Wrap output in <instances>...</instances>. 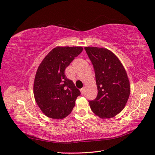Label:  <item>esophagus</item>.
<instances>
[{"mask_svg":"<svg viewBox=\"0 0 155 155\" xmlns=\"http://www.w3.org/2000/svg\"><path fill=\"white\" fill-rule=\"evenodd\" d=\"M80 91H81V94H84V88H81V89H80Z\"/></svg>","mask_w":155,"mask_h":155,"instance_id":"1","label":"esophagus"}]
</instances>
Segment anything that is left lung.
Returning <instances> with one entry per match:
<instances>
[{
  "label": "left lung",
  "mask_w": 155,
  "mask_h": 155,
  "mask_svg": "<svg viewBox=\"0 0 155 155\" xmlns=\"http://www.w3.org/2000/svg\"><path fill=\"white\" fill-rule=\"evenodd\" d=\"M94 68L98 94L89 101L91 111L103 119L112 118L127 104L130 87L124 67L110 50L97 47H85Z\"/></svg>",
  "instance_id": "8db88e82"
}]
</instances>
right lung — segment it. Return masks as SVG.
I'll return each instance as SVG.
<instances>
[{"instance_id":"right-lung-1","label":"right lung","mask_w":155,"mask_h":155,"mask_svg":"<svg viewBox=\"0 0 155 155\" xmlns=\"http://www.w3.org/2000/svg\"><path fill=\"white\" fill-rule=\"evenodd\" d=\"M82 51L80 46L54 48L38 68L34 83V98L41 111L50 118L61 119L70 114L81 94L64 71Z\"/></svg>"}]
</instances>
